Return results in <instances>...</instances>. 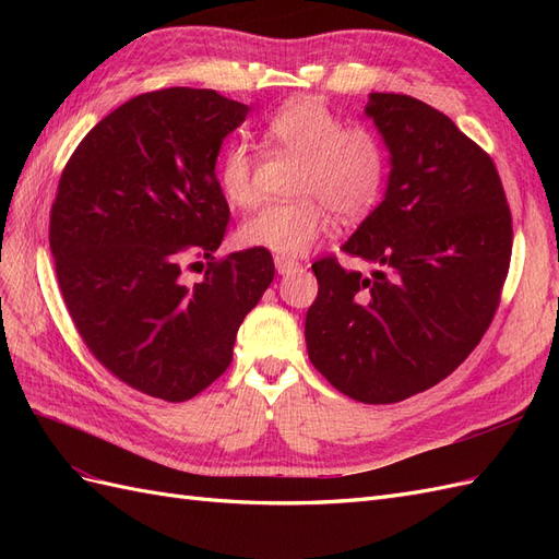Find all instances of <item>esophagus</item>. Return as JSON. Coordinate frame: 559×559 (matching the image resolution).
I'll list each match as a JSON object with an SVG mask.
<instances>
[{
  "instance_id": "34e87169",
  "label": "esophagus",
  "mask_w": 559,
  "mask_h": 559,
  "mask_svg": "<svg viewBox=\"0 0 559 559\" xmlns=\"http://www.w3.org/2000/svg\"><path fill=\"white\" fill-rule=\"evenodd\" d=\"M300 263L296 259H289V257H275V267L277 273L284 275V273H292V270H296Z\"/></svg>"
}]
</instances>
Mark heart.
Segmentation results:
<instances>
[{
  "instance_id": "heart-1",
  "label": "heart",
  "mask_w": 559,
  "mask_h": 559,
  "mask_svg": "<svg viewBox=\"0 0 559 559\" xmlns=\"http://www.w3.org/2000/svg\"><path fill=\"white\" fill-rule=\"evenodd\" d=\"M265 138L298 158L294 195L251 214L240 240L280 257H300L331 230L333 212L345 222H361L384 193L389 160L380 134L364 123H345L314 97H298L280 107L265 123ZM251 148L230 144L216 167V181L235 207L257 202Z\"/></svg>"
}]
</instances>
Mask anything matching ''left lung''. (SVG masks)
I'll list each match as a JSON object with an SVG mask.
<instances>
[{
  "mask_svg": "<svg viewBox=\"0 0 559 559\" xmlns=\"http://www.w3.org/2000/svg\"><path fill=\"white\" fill-rule=\"evenodd\" d=\"M392 154L386 193L335 257L312 270L306 317L312 366L361 403H396L445 380L492 324L511 265L513 222L497 167L421 99L366 105Z\"/></svg>",
  "mask_w": 559,
  "mask_h": 559,
  "instance_id": "left-lung-1",
  "label": "left lung"
}]
</instances>
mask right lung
I'll return each instance as SVG.
<instances>
[{
	"label": "right lung",
	"instance_id": "right-lung-1",
	"mask_svg": "<svg viewBox=\"0 0 559 559\" xmlns=\"http://www.w3.org/2000/svg\"><path fill=\"white\" fill-rule=\"evenodd\" d=\"M249 107L207 88L128 99L81 140L50 207L64 306L111 376L189 401L226 373L238 329L275 277L267 249L216 259L230 218L214 165ZM209 261L189 285L186 266Z\"/></svg>",
	"mask_w": 559,
	"mask_h": 559
}]
</instances>
